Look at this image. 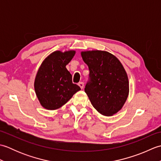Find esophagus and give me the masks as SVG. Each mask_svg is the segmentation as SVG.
<instances>
[{
  "mask_svg": "<svg viewBox=\"0 0 161 161\" xmlns=\"http://www.w3.org/2000/svg\"><path fill=\"white\" fill-rule=\"evenodd\" d=\"M78 85H79V86L81 88V89L84 88V83L83 82H80L78 84Z\"/></svg>",
  "mask_w": 161,
  "mask_h": 161,
  "instance_id": "esophagus-1",
  "label": "esophagus"
}]
</instances>
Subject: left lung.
<instances>
[{
	"label": "left lung",
	"instance_id": "obj_1",
	"mask_svg": "<svg viewBox=\"0 0 161 161\" xmlns=\"http://www.w3.org/2000/svg\"><path fill=\"white\" fill-rule=\"evenodd\" d=\"M81 55L89 68L91 80L84 91L93 107L104 116L117 114L129 93V79L122 64L107 51H81Z\"/></svg>",
	"mask_w": 161,
	"mask_h": 161
}]
</instances>
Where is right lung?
I'll return each mask as SVG.
<instances>
[{
  "instance_id": "obj_1",
  "label": "right lung",
  "mask_w": 161,
  "mask_h": 161,
  "mask_svg": "<svg viewBox=\"0 0 161 161\" xmlns=\"http://www.w3.org/2000/svg\"><path fill=\"white\" fill-rule=\"evenodd\" d=\"M75 53V50L54 51L39 68L34 86L41 105L47 110L59 108L81 90L73 84L72 75L66 68Z\"/></svg>"
}]
</instances>
